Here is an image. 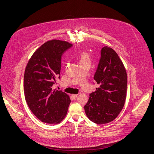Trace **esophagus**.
<instances>
[{"label":"esophagus","mask_w":154,"mask_h":154,"mask_svg":"<svg viewBox=\"0 0 154 154\" xmlns=\"http://www.w3.org/2000/svg\"><path fill=\"white\" fill-rule=\"evenodd\" d=\"M72 96L74 97V98H76V97L78 96V94H72Z\"/></svg>","instance_id":"34e87169"}]
</instances>
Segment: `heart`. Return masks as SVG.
Wrapping results in <instances>:
<instances>
[{
    "mask_svg": "<svg viewBox=\"0 0 154 154\" xmlns=\"http://www.w3.org/2000/svg\"><path fill=\"white\" fill-rule=\"evenodd\" d=\"M79 60H80V62H84V61H90V57L87 53L82 52L80 54Z\"/></svg>",
    "mask_w": 154,
    "mask_h": 154,
    "instance_id": "heart-1",
    "label": "heart"
}]
</instances>
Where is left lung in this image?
Segmentation results:
<instances>
[{
  "label": "left lung",
  "mask_w": 154,
  "mask_h": 154,
  "mask_svg": "<svg viewBox=\"0 0 154 154\" xmlns=\"http://www.w3.org/2000/svg\"><path fill=\"white\" fill-rule=\"evenodd\" d=\"M94 75L99 88L90 94L84 106L88 118L97 124L113 121L122 110L127 97V74L117 53L110 47L101 49Z\"/></svg>",
  "instance_id": "8db88e82"
}]
</instances>
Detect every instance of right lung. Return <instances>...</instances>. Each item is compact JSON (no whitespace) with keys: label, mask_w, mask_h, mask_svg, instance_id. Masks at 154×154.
Here are the masks:
<instances>
[{"label":"right lung","mask_w":154,"mask_h":154,"mask_svg":"<svg viewBox=\"0 0 154 154\" xmlns=\"http://www.w3.org/2000/svg\"><path fill=\"white\" fill-rule=\"evenodd\" d=\"M72 44L53 39L33 53L24 75L25 100L32 112L41 122L57 124L66 117L71 100L62 91L53 90L60 78L61 56Z\"/></svg>","instance_id":"add662e5"}]
</instances>
